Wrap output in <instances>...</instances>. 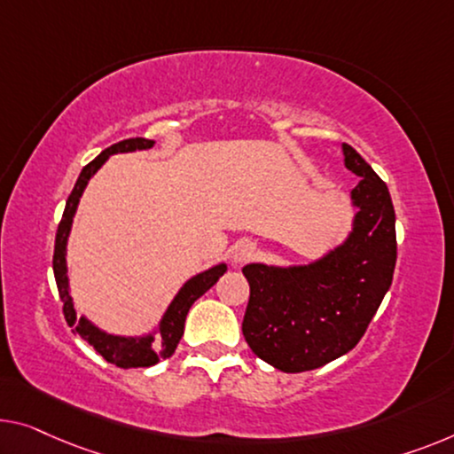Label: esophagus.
<instances>
[{
  "label": "esophagus",
  "instance_id": "34e87169",
  "mask_svg": "<svg viewBox=\"0 0 454 454\" xmlns=\"http://www.w3.org/2000/svg\"><path fill=\"white\" fill-rule=\"evenodd\" d=\"M254 254H256L254 242L242 240V242H239V245L232 248V262H234V265H245V262H248L250 259H253Z\"/></svg>",
  "mask_w": 454,
  "mask_h": 454
}]
</instances>
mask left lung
<instances>
[{
    "instance_id": "8db88e82",
    "label": "left lung",
    "mask_w": 454,
    "mask_h": 454,
    "mask_svg": "<svg viewBox=\"0 0 454 454\" xmlns=\"http://www.w3.org/2000/svg\"><path fill=\"white\" fill-rule=\"evenodd\" d=\"M344 167L361 177L350 192L358 209L342 245L308 265L242 267L250 297L242 320L248 347L286 373L322 367L361 340L394 279L395 212L387 185L353 146Z\"/></svg>"
}]
</instances>
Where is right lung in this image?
I'll return each instance as SVG.
<instances>
[{
	"label": "right lung",
	"mask_w": 454,
	"mask_h": 454,
	"mask_svg": "<svg viewBox=\"0 0 454 454\" xmlns=\"http://www.w3.org/2000/svg\"><path fill=\"white\" fill-rule=\"evenodd\" d=\"M153 146H154V140L128 138V140L116 142V145H112L110 148H106V151L98 154L90 165H85L83 171L79 175L75 187H73L69 200H67L63 218H60V224L57 230V240H54L52 270H54V279H57L60 301H63V314H65L67 324L75 328L73 333H77L83 340L90 342L107 363L116 364V367H121V369L153 367V364H157L160 358L171 356L175 353V348H177L181 336H184L185 317H187L189 308H192L193 301L204 295L207 289L226 273V262H220V265H215L212 269L204 270V273H198L195 277H192V279L179 289V294L173 297V301L168 303L167 312L162 314L159 322V328L151 334H145V336L107 334L106 330L98 328L96 324H91L85 316L77 317L75 308H73V297L69 292V277H67V240H69L73 218H75L81 195H83L90 179L99 171V167L110 159V154L146 151V148H153Z\"/></svg>",
	"instance_id": "add662e5"
}]
</instances>
